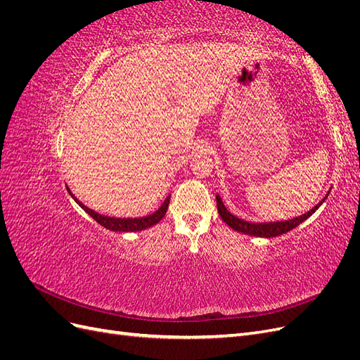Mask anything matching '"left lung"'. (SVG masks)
<instances>
[{"mask_svg": "<svg viewBox=\"0 0 360 360\" xmlns=\"http://www.w3.org/2000/svg\"><path fill=\"white\" fill-rule=\"evenodd\" d=\"M324 201V200H323ZM319 202L317 205L314 207L312 210H309L308 213H304L299 217H294V219L285 221V222H270V224H250L246 221L238 219L234 214H231L225 209V205L222 202V200L219 197H216V204H217V212H219V216L222 217V221L230 225L233 230L243 233V234H249V236H255V237H276L281 234H285L288 231H291L292 228H296L297 225H300L303 221H307L308 217L319 209V207L323 204Z\"/></svg>", "mask_w": 360, "mask_h": 360, "instance_id": "obj_1", "label": "left lung"}]
</instances>
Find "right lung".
<instances>
[{
  "instance_id": "1",
  "label": "right lung",
  "mask_w": 360,
  "mask_h": 360,
  "mask_svg": "<svg viewBox=\"0 0 360 360\" xmlns=\"http://www.w3.org/2000/svg\"><path fill=\"white\" fill-rule=\"evenodd\" d=\"M70 193V191H69ZM73 200L78 202L82 209L89 213L93 219L101 224L103 228L110 231H118V233H129V231H141V230H147V228L156 225L163 216H165L167 210H168V205H169V200H171V195H168L165 202L160 205V209L158 212H155L153 214L146 216V217H138V219H122V217H110V216H102L99 213L93 212L89 207L84 205L82 202H79L78 200L75 198V195H72Z\"/></svg>"
}]
</instances>
